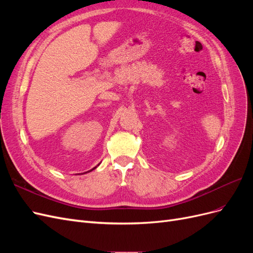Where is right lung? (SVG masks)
<instances>
[{
    "mask_svg": "<svg viewBox=\"0 0 253 253\" xmlns=\"http://www.w3.org/2000/svg\"><path fill=\"white\" fill-rule=\"evenodd\" d=\"M98 166H99V165H98ZM96 168H97V167H95V168H94V169H91L90 171H93V170H95V169H96ZM90 171H87V172H90ZM85 173H86V172H85Z\"/></svg>",
    "mask_w": 253,
    "mask_h": 253,
    "instance_id": "1",
    "label": "right lung"
}]
</instances>
